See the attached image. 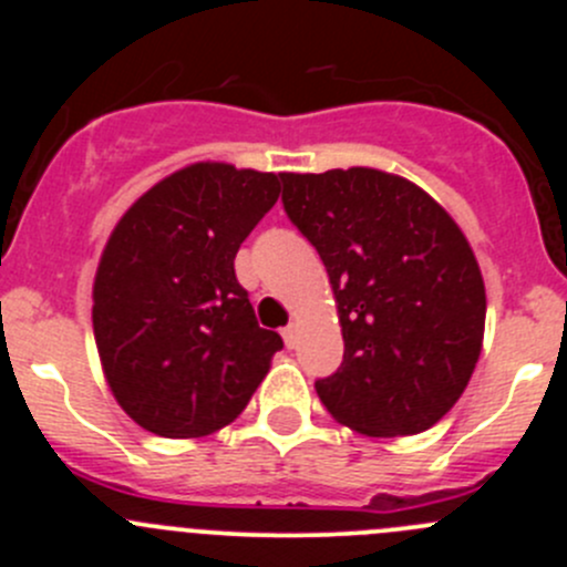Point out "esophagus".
<instances>
[{
	"mask_svg": "<svg viewBox=\"0 0 567 567\" xmlns=\"http://www.w3.org/2000/svg\"><path fill=\"white\" fill-rule=\"evenodd\" d=\"M282 340H285V346H288V348H296V342H299V329H296V323L285 326Z\"/></svg>",
	"mask_w": 567,
	"mask_h": 567,
	"instance_id": "1",
	"label": "esophagus"
}]
</instances>
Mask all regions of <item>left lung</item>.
Segmentation results:
<instances>
[{"mask_svg":"<svg viewBox=\"0 0 567 567\" xmlns=\"http://www.w3.org/2000/svg\"><path fill=\"white\" fill-rule=\"evenodd\" d=\"M279 177L290 221L329 274L346 342L318 398L364 436L427 431L483 351L485 285L466 236L425 188L384 169Z\"/></svg>","mask_w":567,"mask_h":567,"instance_id":"obj_1","label":"left lung"}]
</instances>
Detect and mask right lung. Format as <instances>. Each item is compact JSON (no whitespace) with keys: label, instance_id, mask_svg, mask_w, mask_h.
Masks as SVG:
<instances>
[{"label":"right lung","instance_id":"1","mask_svg":"<svg viewBox=\"0 0 567 567\" xmlns=\"http://www.w3.org/2000/svg\"><path fill=\"white\" fill-rule=\"evenodd\" d=\"M279 177L197 162L147 188L114 225L93 282V331L120 409L164 439L230 425L282 348L260 329L236 260Z\"/></svg>","mask_w":567,"mask_h":567}]
</instances>
